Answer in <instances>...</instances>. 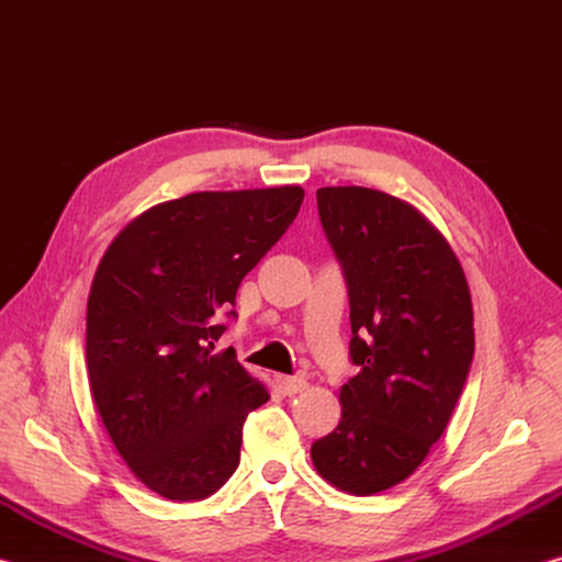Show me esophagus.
I'll return each instance as SVG.
<instances>
[{"label":"esophagus","mask_w":562,"mask_h":562,"mask_svg":"<svg viewBox=\"0 0 562 562\" xmlns=\"http://www.w3.org/2000/svg\"><path fill=\"white\" fill-rule=\"evenodd\" d=\"M274 382H278L280 392L288 394V396L297 394V392H302L304 386H307V382H304L302 376H290V374H278V376H274Z\"/></svg>","instance_id":"1"}]
</instances>
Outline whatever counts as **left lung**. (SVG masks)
I'll list each match as a JSON object with an SVG mask.
<instances>
[{
  "label": "left lung",
  "mask_w": 562,
  "mask_h": 562,
  "mask_svg": "<svg viewBox=\"0 0 562 562\" xmlns=\"http://www.w3.org/2000/svg\"><path fill=\"white\" fill-rule=\"evenodd\" d=\"M319 223L349 294L341 418L312 443L322 479L372 496L408 479L441 439L473 361V307L461 262L414 205L382 190H317Z\"/></svg>",
  "instance_id": "1"
}]
</instances>
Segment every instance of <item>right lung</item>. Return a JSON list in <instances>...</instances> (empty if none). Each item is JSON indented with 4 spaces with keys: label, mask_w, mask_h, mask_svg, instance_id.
Here are the masks:
<instances>
[{
    "label": "right lung",
    "mask_w": 562,
    "mask_h": 562,
    "mask_svg": "<svg viewBox=\"0 0 562 562\" xmlns=\"http://www.w3.org/2000/svg\"><path fill=\"white\" fill-rule=\"evenodd\" d=\"M300 186L190 193L123 227L91 284L93 404L121 459L170 501H203L240 463L243 424L270 394L235 349L213 355L247 272L300 213Z\"/></svg>",
    "instance_id": "right-lung-1"
}]
</instances>
